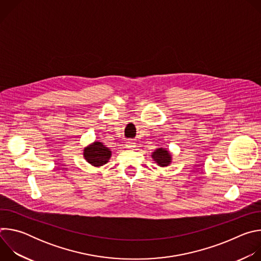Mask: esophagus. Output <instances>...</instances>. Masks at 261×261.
Wrapping results in <instances>:
<instances>
[{"label": "esophagus", "mask_w": 261, "mask_h": 261, "mask_svg": "<svg viewBox=\"0 0 261 261\" xmlns=\"http://www.w3.org/2000/svg\"><path fill=\"white\" fill-rule=\"evenodd\" d=\"M134 145H135V142L133 140H127L126 141V147L131 148V147H134Z\"/></svg>", "instance_id": "obj_1"}]
</instances>
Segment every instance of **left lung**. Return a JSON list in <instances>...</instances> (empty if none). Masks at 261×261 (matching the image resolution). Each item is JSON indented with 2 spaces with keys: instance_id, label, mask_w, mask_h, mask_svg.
I'll use <instances>...</instances> for the list:
<instances>
[{
  "instance_id": "obj_1",
  "label": "left lung",
  "mask_w": 261,
  "mask_h": 261,
  "mask_svg": "<svg viewBox=\"0 0 261 261\" xmlns=\"http://www.w3.org/2000/svg\"><path fill=\"white\" fill-rule=\"evenodd\" d=\"M151 156L160 167H167L172 162V155L166 147H157Z\"/></svg>"
}]
</instances>
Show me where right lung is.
<instances>
[{"label":"right lung","instance_id":"add662e5","mask_svg":"<svg viewBox=\"0 0 261 261\" xmlns=\"http://www.w3.org/2000/svg\"><path fill=\"white\" fill-rule=\"evenodd\" d=\"M111 157L109 147L104 145L101 141H94L84 148L85 160L94 167H101L106 164Z\"/></svg>","mask_w":261,"mask_h":261}]
</instances>
